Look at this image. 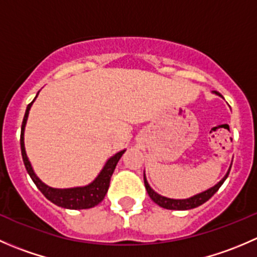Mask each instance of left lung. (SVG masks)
<instances>
[{
    "label": "left lung",
    "instance_id": "obj_1",
    "mask_svg": "<svg viewBox=\"0 0 257 257\" xmlns=\"http://www.w3.org/2000/svg\"><path fill=\"white\" fill-rule=\"evenodd\" d=\"M215 94L221 95L219 92H216V90H215ZM230 169H231V167H230ZM230 169H229V172H227V174L225 175V177L222 178L221 180L216 184V185L212 186V188H210L209 190L198 194V195L193 196V198L183 199V200H175V199L165 198V196H162V195H159V194H157L152 188H150L145 177H144V185H145V189H147L148 194H149L150 199H152L155 204H158L159 206H162V208L169 209V210H189V209L198 208V206L203 205L205 201H208L209 199L211 198V196L214 195L217 190H219L220 186L222 185V183L225 181V179H226L227 175H229Z\"/></svg>",
    "mask_w": 257,
    "mask_h": 257
}]
</instances>
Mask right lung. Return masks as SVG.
<instances>
[{
	"label": "right lung",
	"mask_w": 257,
	"mask_h": 257,
	"mask_svg": "<svg viewBox=\"0 0 257 257\" xmlns=\"http://www.w3.org/2000/svg\"><path fill=\"white\" fill-rule=\"evenodd\" d=\"M37 97V95H36ZM36 99V98H35ZM33 102H31L27 105V109H26L25 116H23L22 126H21V153H22V159L25 163V167L27 173L30 174L31 179L33 180V183L36 184L38 189L41 190V193L48 199L49 201H52L56 205L62 206V208L66 209H89L93 206L98 205L100 201L104 199L105 194H107L108 188H109L110 183V177H112L114 169L116 167V163L119 162L121 155L124 154L125 150H121V152L116 153L114 157L110 158L107 162V164L104 165L103 170L100 172V174L95 178V180L93 183H90L89 185L83 186V188H73V189H53L49 188V186L43 184L37 177H36L35 172H33L32 167H31L30 162L27 159V155H26L25 150V142H23V132H25V125L26 121H27L28 112H30V108L32 105Z\"/></svg>",
	"instance_id": "add662e5"
}]
</instances>
